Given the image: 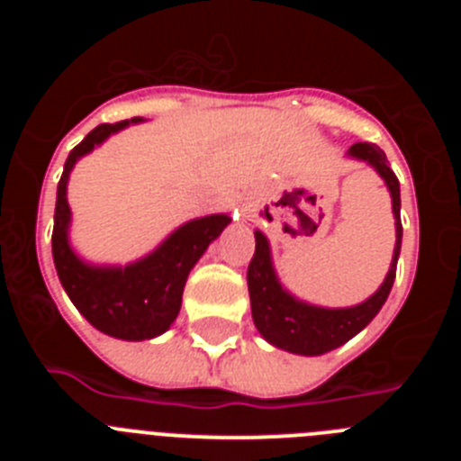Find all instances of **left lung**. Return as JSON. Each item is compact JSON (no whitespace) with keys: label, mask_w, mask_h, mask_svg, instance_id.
Segmentation results:
<instances>
[{"label":"left lung","mask_w":461,"mask_h":461,"mask_svg":"<svg viewBox=\"0 0 461 461\" xmlns=\"http://www.w3.org/2000/svg\"><path fill=\"white\" fill-rule=\"evenodd\" d=\"M348 154L372 164L376 173L385 180L390 195H393L394 228H397L393 266H390L383 286L369 297L367 303L348 309H323L300 303L293 295H288L276 281L275 270H272L270 247H267L266 235L256 230V251L249 263V270H247L251 316H254V323L260 335L266 337L270 344H275L276 348H284V351L297 353V356L328 353L337 346L346 344L351 337H356L362 328H367L369 321L376 316L383 303L388 300L390 288L394 284V275H397V258L399 249H402V219H399L402 201H399L397 175L388 166L385 152L374 142H356L348 149Z\"/></svg>","instance_id":"left-lung-1"}]
</instances>
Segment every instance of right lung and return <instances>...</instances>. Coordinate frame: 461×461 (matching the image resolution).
Here are the masks:
<instances>
[{
	"mask_svg": "<svg viewBox=\"0 0 461 461\" xmlns=\"http://www.w3.org/2000/svg\"><path fill=\"white\" fill-rule=\"evenodd\" d=\"M136 122L142 120L131 117L115 124H99L71 149L64 164L62 180L57 185L55 228H52V258H55L57 276L71 297V303L94 328L129 341L152 339L170 328L180 313L182 291L191 267L207 249V244L217 240L230 221L226 214L194 219L177 228L148 258L126 267H92L73 254L67 238L68 221H71V210L67 203L68 173L83 154L92 152L94 145H99L110 133Z\"/></svg>",
	"mask_w": 461,
	"mask_h": 461,
	"instance_id": "add662e5",
	"label": "right lung"
}]
</instances>
